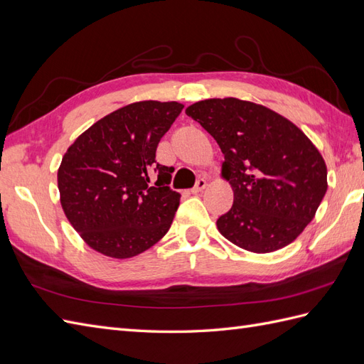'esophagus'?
I'll list each match as a JSON object with an SVG mask.
<instances>
[{"label":"esophagus","mask_w":364,"mask_h":364,"mask_svg":"<svg viewBox=\"0 0 364 364\" xmlns=\"http://www.w3.org/2000/svg\"><path fill=\"white\" fill-rule=\"evenodd\" d=\"M206 180H204V178H200L198 181H197V184H195V188L191 191L192 193H198V192H201L204 188H206Z\"/></svg>","instance_id":"1"}]
</instances>
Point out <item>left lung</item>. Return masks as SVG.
Instances as JSON below:
<instances>
[{"mask_svg":"<svg viewBox=\"0 0 364 364\" xmlns=\"http://www.w3.org/2000/svg\"><path fill=\"white\" fill-rule=\"evenodd\" d=\"M186 115L225 155L221 176L232 186L234 204L217 220L220 234L255 254L291 245L328 191L318 149L292 121L250 101L210 98L189 106Z\"/></svg>","mask_w":364,"mask_h":364,"instance_id":"left-lung-1","label":"left lung"}]
</instances>
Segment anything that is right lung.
<instances>
[{
	"instance_id": "1",
	"label": "right lung",
	"mask_w": 364,
	"mask_h": 364,
	"mask_svg": "<svg viewBox=\"0 0 364 364\" xmlns=\"http://www.w3.org/2000/svg\"><path fill=\"white\" fill-rule=\"evenodd\" d=\"M176 101H138L98 119L64 154L61 208L86 245L130 258L158 243L178 209L169 186L173 167L155 161L156 146L181 114ZM159 176L150 186V175Z\"/></svg>"
}]
</instances>
